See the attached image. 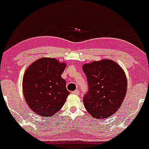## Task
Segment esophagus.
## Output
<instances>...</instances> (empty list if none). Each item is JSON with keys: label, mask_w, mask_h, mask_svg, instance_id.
I'll return each mask as SVG.
<instances>
[{"label": "esophagus", "mask_w": 149, "mask_h": 149, "mask_svg": "<svg viewBox=\"0 0 149 149\" xmlns=\"http://www.w3.org/2000/svg\"><path fill=\"white\" fill-rule=\"evenodd\" d=\"M73 94H76V95H79V90H75L74 91H73Z\"/></svg>", "instance_id": "1"}]
</instances>
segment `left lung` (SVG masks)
Masks as SVG:
<instances>
[{
  "label": "left lung",
  "mask_w": 149,
  "mask_h": 149,
  "mask_svg": "<svg viewBox=\"0 0 149 149\" xmlns=\"http://www.w3.org/2000/svg\"><path fill=\"white\" fill-rule=\"evenodd\" d=\"M88 91L84 97L87 112L98 119L114 115L124 101L127 77L116 62L109 59L93 61L82 66Z\"/></svg>",
  "instance_id": "1"
}]
</instances>
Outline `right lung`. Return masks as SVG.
I'll return each instance as SVG.
<instances>
[{
    "label": "right lung",
    "mask_w": 149,
    "mask_h": 149,
    "mask_svg": "<svg viewBox=\"0 0 149 149\" xmlns=\"http://www.w3.org/2000/svg\"><path fill=\"white\" fill-rule=\"evenodd\" d=\"M66 63L55 58L37 60L23 76V94L29 107L42 117H52L62 108L70 92L61 77Z\"/></svg>",
    "instance_id": "1"
}]
</instances>
